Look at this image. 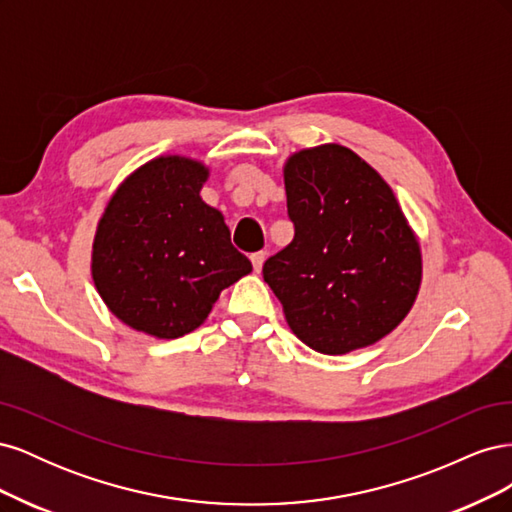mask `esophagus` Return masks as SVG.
Wrapping results in <instances>:
<instances>
[{"instance_id": "34e87169", "label": "esophagus", "mask_w": 512, "mask_h": 512, "mask_svg": "<svg viewBox=\"0 0 512 512\" xmlns=\"http://www.w3.org/2000/svg\"><path fill=\"white\" fill-rule=\"evenodd\" d=\"M265 258H267V254H265V252H256V254H252V265H254V271H256V273H260V269H262V262H265Z\"/></svg>"}]
</instances>
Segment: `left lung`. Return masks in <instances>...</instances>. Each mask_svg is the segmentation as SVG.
Returning a JSON list of instances; mask_svg holds the SVG:
<instances>
[{"label":"left lung","mask_w":512,"mask_h":512,"mask_svg":"<svg viewBox=\"0 0 512 512\" xmlns=\"http://www.w3.org/2000/svg\"><path fill=\"white\" fill-rule=\"evenodd\" d=\"M294 239L262 275L292 333L322 354L376 344L412 309L421 245L393 190L348 147L301 149L284 164Z\"/></svg>","instance_id":"left-lung-1"}]
</instances>
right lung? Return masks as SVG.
<instances>
[{
	"label": "right lung",
	"mask_w": 512,
	"mask_h": 512,
	"mask_svg": "<svg viewBox=\"0 0 512 512\" xmlns=\"http://www.w3.org/2000/svg\"><path fill=\"white\" fill-rule=\"evenodd\" d=\"M209 168L192 158H153L108 200L91 252L106 307L134 331L175 339L198 329L220 292L252 271L230 243L224 215L200 190Z\"/></svg>",
	"instance_id": "add662e5"
}]
</instances>
